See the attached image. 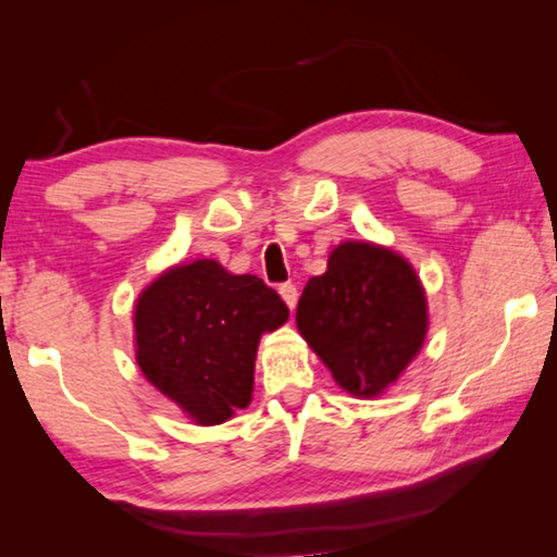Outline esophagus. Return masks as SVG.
I'll return each mask as SVG.
<instances>
[{"instance_id":"obj_1","label":"esophagus","mask_w":557,"mask_h":557,"mask_svg":"<svg viewBox=\"0 0 557 557\" xmlns=\"http://www.w3.org/2000/svg\"><path fill=\"white\" fill-rule=\"evenodd\" d=\"M280 297L285 299V305L289 309H295L297 307V299H299V292H297L295 285H292V282H287V285H280Z\"/></svg>"}]
</instances>
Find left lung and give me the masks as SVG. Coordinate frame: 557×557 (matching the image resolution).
<instances>
[{
	"label": "left lung",
	"mask_w": 557,
	"mask_h": 557,
	"mask_svg": "<svg viewBox=\"0 0 557 557\" xmlns=\"http://www.w3.org/2000/svg\"><path fill=\"white\" fill-rule=\"evenodd\" d=\"M428 297L418 272L385 245L344 240L307 282L297 329L354 398H379L425 346Z\"/></svg>",
	"instance_id": "1"
}]
</instances>
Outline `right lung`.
<instances>
[{"label":"right lung","instance_id":"1","mask_svg":"<svg viewBox=\"0 0 557 557\" xmlns=\"http://www.w3.org/2000/svg\"><path fill=\"white\" fill-rule=\"evenodd\" d=\"M289 319L275 289L203 258L166 268L135 301V358L154 388L196 425L248 408L260 336Z\"/></svg>","mask_w":557,"mask_h":557}]
</instances>
